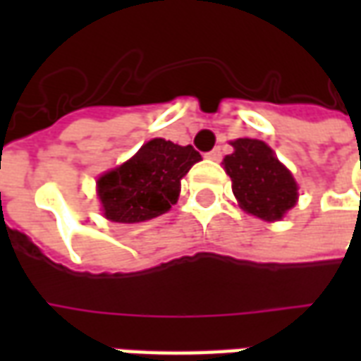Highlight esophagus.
Here are the masks:
<instances>
[{
	"mask_svg": "<svg viewBox=\"0 0 361 361\" xmlns=\"http://www.w3.org/2000/svg\"><path fill=\"white\" fill-rule=\"evenodd\" d=\"M207 158H211V160H220V158H222V149H220V147L212 149L211 152H207Z\"/></svg>",
	"mask_w": 361,
	"mask_h": 361,
	"instance_id": "esophagus-1",
	"label": "esophagus"
}]
</instances>
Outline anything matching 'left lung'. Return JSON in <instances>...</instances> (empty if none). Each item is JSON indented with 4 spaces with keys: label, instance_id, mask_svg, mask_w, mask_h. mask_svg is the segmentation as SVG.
I'll return each instance as SVG.
<instances>
[{
    "label": "left lung",
    "instance_id": "8db88e82",
    "mask_svg": "<svg viewBox=\"0 0 361 361\" xmlns=\"http://www.w3.org/2000/svg\"><path fill=\"white\" fill-rule=\"evenodd\" d=\"M234 152L224 158L232 191L243 209L259 219L279 220L298 199V185L286 166L263 141L238 139Z\"/></svg>",
    "mask_w": 361,
    "mask_h": 361
}]
</instances>
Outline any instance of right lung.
I'll list each match as a JSON object with an SVG mask.
<instances>
[{
    "label": "right lung",
    "mask_w": 361,
    "mask_h": 361,
    "mask_svg": "<svg viewBox=\"0 0 361 361\" xmlns=\"http://www.w3.org/2000/svg\"><path fill=\"white\" fill-rule=\"evenodd\" d=\"M201 160L191 145L180 147L166 139H152L126 164L98 180L104 216L133 224L170 211L180 197L181 178Z\"/></svg>",
    "instance_id": "1"
}]
</instances>
